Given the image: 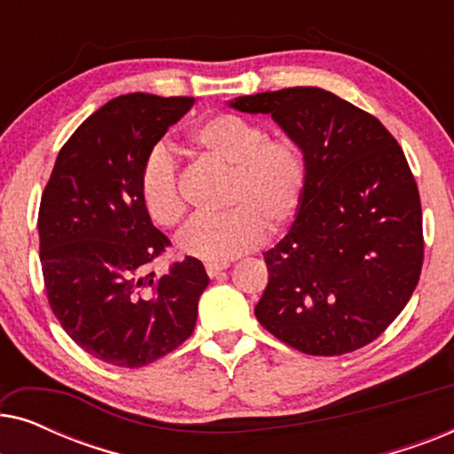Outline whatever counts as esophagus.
<instances>
[{
	"label": "esophagus",
	"instance_id": "1",
	"mask_svg": "<svg viewBox=\"0 0 454 454\" xmlns=\"http://www.w3.org/2000/svg\"><path fill=\"white\" fill-rule=\"evenodd\" d=\"M227 266H229L227 262H208V264H207V272H208V277H210V278L219 277L221 272L227 269Z\"/></svg>",
	"mask_w": 454,
	"mask_h": 454
}]
</instances>
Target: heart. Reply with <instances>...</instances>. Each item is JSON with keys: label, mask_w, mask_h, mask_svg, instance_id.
I'll return each instance as SVG.
<instances>
[{"label": "heart", "mask_w": 454, "mask_h": 454, "mask_svg": "<svg viewBox=\"0 0 454 454\" xmlns=\"http://www.w3.org/2000/svg\"><path fill=\"white\" fill-rule=\"evenodd\" d=\"M198 153L227 169L219 215L196 216L179 235V250L223 262L250 252L264 233H278L300 215L308 188V163L289 138H269L246 117L213 114L190 129ZM140 200L160 227H177L185 215L177 160L163 145L148 151L138 179Z\"/></svg>", "instance_id": "obj_1"}]
</instances>
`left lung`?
I'll return each instance as SVG.
<instances>
[{"instance_id":"1","label":"left lung","mask_w":454,"mask_h":454,"mask_svg":"<svg viewBox=\"0 0 454 454\" xmlns=\"http://www.w3.org/2000/svg\"><path fill=\"white\" fill-rule=\"evenodd\" d=\"M229 107L270 115L308 163L300 215L264 252L258 322L308 356L372 343L407 306L424 262L419 192L403 148L374 115L316 86Z\"/></svg>"}]
</instances>
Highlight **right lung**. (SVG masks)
<instances>
[{"instance_id":"right-lung-1","label":"right lung","mask_w":454,"mask_h":454,"mask_svg":"<svg viewBox=\"0 0 454 454\" xmlns=\"http://www.w3.org/2000/svg\"><path fill=\"white\" fill-rule=\"evenodd\" d=\"M192 97L121 95L80 123L61 146L39 208L49 306L78 347L120 368H142L194 333L208 285L185 256L157 277L169 246L142 207L146 154L188 114Z\"/></svg>"}]
</instances>
